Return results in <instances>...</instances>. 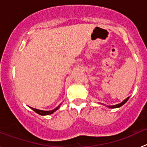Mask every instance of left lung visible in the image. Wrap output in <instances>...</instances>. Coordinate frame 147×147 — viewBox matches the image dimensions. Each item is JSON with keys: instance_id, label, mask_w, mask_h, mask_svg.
<instances>
[{"instance_id": "8db88e82", "label": "left lung", "mask_w": 147, "mask_h": 147, "mask_svg": "<svg viewBox=\"0 0 147 147\" xmlns=\"http://www.w3.org/2000/svg\"><path fill=\"white\" fill-rule=\"evenodd\" d=\"M129 97H127L126 99H124V101H123L122 102H121V103L117 104V105H110V106H108V105H107V107H109V108H118V107H121L122 105H124V104H125L126 102L128 101V99H129Z\"/></svg>"}]
</instances>
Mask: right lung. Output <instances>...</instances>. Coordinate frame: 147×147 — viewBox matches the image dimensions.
Masks as SVG:
<instances>
[{"label":"right lung","instance_id":"obj_1","mask_svg":"<svg viewBox=\"0 0 147 147\" xmlns=\"http://www.w3.org/2000/svg\"><path fill=\"white\" fill-rule=\"evenodd\" d=\"M60 105H59L58 107H57L55 109H54V110H38V109H36V108H33V107H29L32 109V110H33L35 113H37V114H39V115H51V114L54 113L56 110H57L59 108Z\"/></svg>","mask_w":147,"mask_h":147}]
</instances>
